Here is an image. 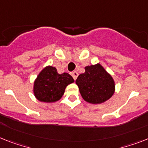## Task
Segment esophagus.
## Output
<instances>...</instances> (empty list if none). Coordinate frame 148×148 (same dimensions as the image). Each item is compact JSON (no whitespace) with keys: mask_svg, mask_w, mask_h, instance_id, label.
I'll return each instance as SVG.
<instances>
[{"mask_svg":"<svg viewBox=\"0 0 148 148\" xmlns=\"http://www.w3.org/2000/svg\"><path fill=\"white\" fill-rule=\"evenodd\" d=\"M71 75H72V77H73V78H74V80H75L78 76V73L77 71H73V72H71Z\"/></svg>","mask_w":148,"mask_h":148,"instance_id":"esophagus-1","label":"esophagus"}]
</instances>
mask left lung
Masks as SVG:
<instances>
[{"mask_svg": "<svg viewBox=\"0 0 148 148\" xmlns=\"http://www.w3.org/2000/svg\"><path fill=\"white\" fill-rule=\"evenodd\" d=\"M80 95L87 102L101 104L108 100L115 89L112 77L101 64L86 66L76 80Z\"/></svg>", "mask_w": 148, "mask_h": 148, "instance_id": "left-lung-1", "label": "left lung"}]
</instances>
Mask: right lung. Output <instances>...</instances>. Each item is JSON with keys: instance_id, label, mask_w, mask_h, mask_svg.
Segmentation results:
<instances>
[{"instance_id": "1", "label": "right lung", "mask_w": 148, "mask_h": 148, "mask_svg": "<svg viewBox=\"0 0 148 148\" xmlns=\"http://www.w3.org/2000/svg\"><path fill=\"white\" fill-rule=\"evenodd\" d=\"M74 81L68 73L59 74L56 68L48 66L42 70L34 81V95L43 102H54L62 98L67 86Z\"/></svg>"}]
</instances>
